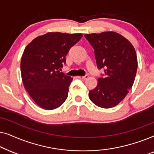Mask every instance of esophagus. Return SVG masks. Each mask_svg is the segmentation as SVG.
Instances as JSON below:
<instances>
[{
	"label": "esophagus",
	"instance_id": "esophagus-1",
	"mask_svg": "<svg viewBox=\"0 0 154 154\" xmlns=\"http://www.w3.org/2000/svg\"><path fill=\"white\" fill-rule=\"evenodd\" d=\"M78 78H79V79H83V80H85L88 78V75H84V76H79Z\"/></svg>",
	"mask_w": 154,
	"mask_h": 154
}]
</instances>
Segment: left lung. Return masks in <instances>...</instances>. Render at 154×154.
Returning a JSON list of instances; mask_svg holds the SVG:
<instances>
[{
    "label": "left lung",
    "instance_id": "8db88e82",
    "mask_svg": "<svg viewBox=\"0 0 154 154\" xmlns=\"http://www.w3.org/2000/svg\"><path fill=\"white\" fill-rule=\"evenodd\" d=\"M85 37L94 48L98 69H104L105 73L89 92V98L101 108H112L123 101L133 85L137 70L136 51L127 38L114 31Z\"/></svg>",
    "mask_w": 154,
    "mask_h": 154
}]
</instances>
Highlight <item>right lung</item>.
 I'll return each mask as SVG.
<instances>
[{"label":"right lung","mask_w":154,"mask_h":154,"mask_svg":"<svg viewBox=\"0 0 154 154\" xmlns=\"http://www.w3.org/2000/svg\"><path fill=\"white\" fill-rule=\"evenodd\" d=\"M82 33L48 32L35 38L23 52L21 73L25 89L35 104L45 110L60 106L68 97L73 79L60 72L70 48Z\"/></svg>","instance_id":"1"}]
</instances>
